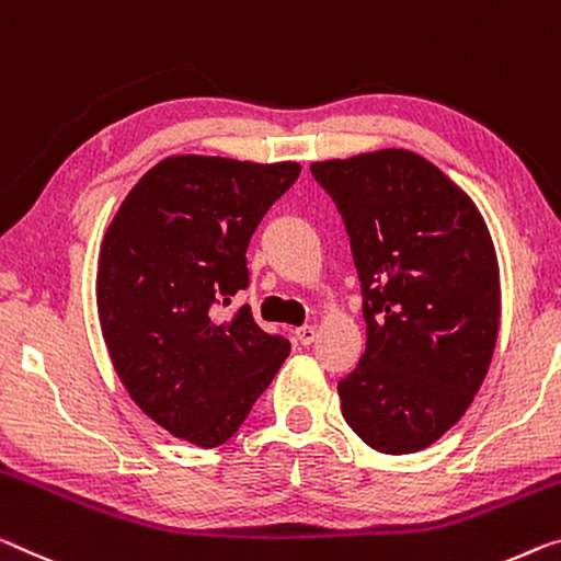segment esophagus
I'll return each instance as SVG.
<instances>
[{
    "mask_svg": "<svg viewBox=\"0 0 561 561\" xmlns=\"http://www.w3.org/2000/svg\"><path fill=\"white\" fill-rule=\"evenodd\" d=\"M295 336L299 340V344H312L314 342V336H317V329L312 327V324H305V327H299L297 332H295Z\"/></svg>",
    "mask_w": 561,
    "mask_h": 561,
    "instance_id": "1",
    "label": "esophagus"
}]
</instances>
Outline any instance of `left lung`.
Returning a JSON list of instances; mask_svg holds the SVG:
<instances>
[{
	"instance_id": "1",
	"label": "left lung",
	"mask_w": 561,
	"mask_h": 561,
	"mask_svg": "<svg viewBox=\"0 0 561 561\" xmlns=\"http://www.w3.org/2000/svg\"><path fill=\"white\" fill-rule=\"evenodd\" d=\"M362 284L367 350L340 379L342 414L381 455L455 426L486 377L502 291L492 234L467 192L409 149L314 162Z\"/></svg>"
}]
</instances>
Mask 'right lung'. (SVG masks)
I'll return each mask as SVG.
<instances>
[{
	"label": "right lung",
	"mask_w": 561,
	"mask_h": 561,
	"mask_svg": "<svg viewBox=\"0 0 561 561\" xmlns=\"http://www.w3.org/2000/svg\"><path fill=\"white\" fill-rule=\"evenodd\" d=\"M297 162L174 154L131 186L106 227L96 312L124 389L174 437L211 449L247 420L289 354L247 305V247L297 182Z\"/></svg>",
	"instance_id": "right-lung-1"
}]
</instances>
